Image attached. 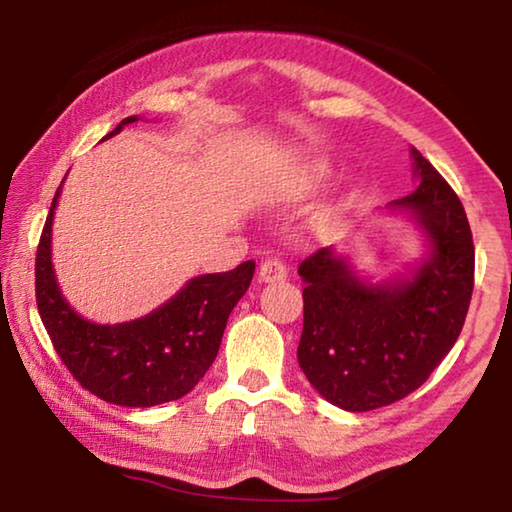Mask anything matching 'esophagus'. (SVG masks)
<instances>
[{"label":"esophagus","instance_id":"esophagus-1","mask_svg":"<svg viewBox=\"0 0 512 512\" xmlns=\"http://www.w3.org/2000/svg\"><path fill=\"white\" fill-rule=\"evenodd\" d=\"M286 275H289V270H286V263L279 256L265 258V261L261 263V268H258V277H261V282H265V284L284 282Z\"/></svg>","mask_w":512,"mask_h":512}]
</instances>
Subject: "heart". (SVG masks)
Wrapping results in <instances>:
<instances>
[{
	"label": "heart",
	"mask_w": 512,
	"mask_h": 512,
	"mask_svg": "<svg viewBox=\"0 0 512 512\" xmlns=\"http://www.w3.org/2000/svg\"><path fill=\"white\" fill-rule=\"evenodd\" d=\"M331 177V170H328L326 163H310L303 167V172H300V181H298V191L300 193H310V191H317L321 188Z\"/></svg>",
	"instance_id": "1"
}]
</instances>
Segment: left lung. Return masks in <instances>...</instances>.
<instances>
[{"label": "left lung", "instance_id": "1", "mask_svg": "<svg viewBox=\"0 0 512 512\" xmlns=\"http://www.w3.org/2000/svg\"><path fill=\"white\" fill-rule=\"evenodd\" d=\"M408 209L431 240L429 261L403 282L363 284L331 247L298 265L303 335L298 363L314 389L342 410L368 412L422 387L457 342L471 305L475 247L464 205L417 149Z\"/></svg>", "mask_w": 512, "mask_h": 512}]
</instances>
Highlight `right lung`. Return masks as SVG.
<instances>
[{"instance_id": "add662e5", "label": "right lung", "mask_w": 512, "mask_h": 512, "mask_svg": "<svg viewBox=\"0 0 512 512\" xmlns=\"http://www.w3.org/2000/svg\"><path fill=\"white\" fill-rule=\"evenodd\" d=\"M132 121L137 118H125L107 137ZM60 191H55L41 230L34 265L37 307L55 352L83 389L107 403L151 408L186 396L219 354L223 328L247 293L256 263L244 261L230 272L195 277L142 319L116 326L90 324L67 305L53 275L51 226Z\"/></svg>"}]
</instances>
